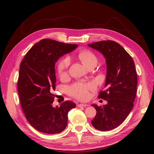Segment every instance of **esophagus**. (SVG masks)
Listing matches in <instances>:
<instances>
[{"mask_svg":"<svg viewBox=\"0 0 154 154\" xmlns=\"http://www.w3.org/2000/svg\"><path fill=\"white\" fill-rule=\"evenodd\" d=\"M88 104H85V103H80L78 105V107H84V106H88Z\"/></svg>","mask_w":154,"mask_h":154,"instance_id":"esophagus-1","label":"esophagus"}]
</instances>
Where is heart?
Here are the masks:
<instances>
[{"label": "heart", "instance_id": "b5f03b06", "mask_svg": "<svg viewBox=\"0 0 154 154\" xmlns=\"http://www.w3.org/2000/svg\"><path fill=\"white\" fill-rule=\"evenodd\" d=\"M78 56L87 67L90 66L92 63H97V58L96 55L90 50H82L79 52ZM70 62L71 60L67 56L62 57L59 60L57 66V69L60 76L63 77L67 74ZM92 88L93 85L92 84L78 82L69 87V92L70 94L78 100H85L89 97V91Z\"/></svg>", "mask_w": 154, "mask_h": 154}]
</instances>
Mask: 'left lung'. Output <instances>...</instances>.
I'll list each match as a JSON object with an SVG mask.
<instances>
[{"mask_svg":"<svg viewBox=\"0 0 154 154\" xmlns=\"http://www.w3.org/2000/svg\"><path fill=\"white\" fill-rule=\"evenodd\" d=\"M88 45L103 54L106 63V90L100 91L98 97L108 103L103 107L91 105L97 111L91 123L97 130L108 131L122 124L133 108L137 72L132 58L116 42L103 40Z\"/></svg>","mask_w":154,"mask_h":154,"instance_id":"obj_1","label":"left lung"}]
</instances>
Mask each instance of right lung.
Wrapping results in <instances>:
<instances>
[{
	"label": "right lung",
	"instance_id": "obj_1",
	"mask_svg": "<svg viewBox=\"0 0 154 154\" xmlns=\"http://www.w3.org/2000/svg\"><path fill=\"white\" fill-rule=\"evenodd\" d=\"M51 39H43L28 51L20 63L17 82L23 112L29 123L45 134H54L66 128L69 111L76 104L66 101L53 106L57 82L54 65L60 57L77 48Z\"/></svg>",
	"mask_w": 154,
	"mask_h": 154
}]
</instances>
